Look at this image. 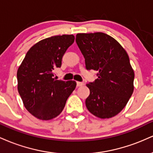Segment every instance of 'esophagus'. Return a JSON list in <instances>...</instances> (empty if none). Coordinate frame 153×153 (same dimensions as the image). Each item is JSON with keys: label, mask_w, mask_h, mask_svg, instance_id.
<instances>
[{"label": "esophagus", "mask_w": 153, "mask_h": 153, "mask_svg": "<svg viewBox=\"0 0 153 153\" xmlns=\"http://www.w3.org/2000/svg\"><path fill=\"white\" fill-rule=\"evenodd\" d=\"M76 83H77V86H78V87H80V86H82V85H84V83L82 82H79V81H77L76 82Z\"/></svg>", "instance_id": "esophagus-1"}]
</instances>
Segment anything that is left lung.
Instances as JSON below:
<instances>
[{
    "label": "left lung",
    "instance_id": "left-lung-1",
    "mask_svg": "<svg viewBox=\"0 0 153 153\" xmlns=\"http://www.w3.org/2000/svg\"><path fill=\"white\" fill-rule=\"evenodd\" d=\"M77 45L88 71H97V79L87 83L90 95L85 106L92 114L108 119L125 107L134 91V73L129 56L117 40L102 32L78 34Z\"/></svg>",
    "mask_w": 153,
    "mask_h": 153
}]
</instances>
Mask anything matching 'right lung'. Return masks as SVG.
<instances>
[{
    "mask_svg": "<svg viewBox=\"0 0 153 153\" xmlns=\"http://www.w3.org/2000/svg\"><path fill=\"white\" fill-rule=\"evenodd\" d=\"M73 35L54 36L31 47L17 71L18 91L29 113L42 120L57 117L76 87L74 80L54 78L66 50L74 42Z\"/></svg>",
    "mask_w": 153,
    "mask_h": 153,
    "instance_id": "add662e5",
    "label": "right lung"
}]
</instances>
